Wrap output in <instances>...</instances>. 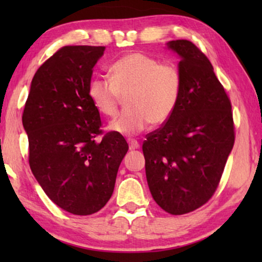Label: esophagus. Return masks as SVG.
Listing matches in <instances>:
<instances>
[{
    "label": "esophagus",
    "instance_id": "obj_1",
    "mask_svg": "<svg viewBox=\"0 0 262 262\" xmlns=\"http://www.w3.org/2000/svg\"><path fill=\"white\" fill-rule=\"evenodd\" d=\"M127 143H128V146H130V150H135V149H138L139 148V143H138L137 139L128 138L127 139Z\"/></svg>",
    "mask_w": 262,
    "mask_h": 262
}]
</instances>
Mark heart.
Listing matches in <instances>:
<instances>
[{
	"label": "heart",
	"instance_id": "obj_1",
	"mask_svg": "<svg viewBox=\"0 0 262 262\" xmlns=\"http://www.w3.org/2000/svg\"><path fill=\"white\" fill-rule=\"evenodd\" d=\"M108 76L93 77L88 96L100 113L114 117L121 95L126 94L127 108L110 124V130L117 134L136 135L151 123H167L181 100L184 78L180 68L143 52L114 60L108 67Z\"/></svg>",
	"mask_w": 262,
	"mask_h": 262
}]
</instances>
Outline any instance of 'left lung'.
<instances>
[{
    "instance_id": "obj_1",
    "label": "left lung",
    "mask_w": 262,
    "mask_h": 262,
    "mask_svg": "<svg viewBox=\"0 0 262 262\" xmlns=\"http://www.w3.org/2000/svg\"><path fill=\"white\" fill-rule=\"evenodd\" d=\"M168 46L181 57V100L170 119L145 136L143 154L154 200L179 216L212 198L234 146L235 125L230 99L202 50L185 39Z\"/></svg>"
}]
</instances>
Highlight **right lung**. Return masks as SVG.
Here are the masks:
<instances>
[{"label": "right lung", "mask_w": 262, "mask_h": 262, "mask_svg": "<svg viewBox=\"0 0 262 262\" xmlns=\"http://www.w3.org/2000/svg\"><path fill=\"white\" fill-rule=\"evenodd\" d=\"M105 49L68 45L56 51L35 73L23 113L32 173L57 206L78 216L106 205L128 150L120 134H103L88 96Z\"/></svg>", "instance_id": "1"}]
</instances>
